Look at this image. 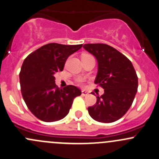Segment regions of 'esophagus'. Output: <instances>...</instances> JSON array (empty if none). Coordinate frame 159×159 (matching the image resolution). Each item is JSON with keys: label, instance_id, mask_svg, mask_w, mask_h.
<instances>
[{"label": "esophagus", "instance_id": "obj_1", "mask_svg": "<svg viewBox=\"0 0 159 159\" xmlns=\"http://www.w3.org/2000/svg\"><path fill=\"white\" fill-rule=\"evenodd\" d=\"M81 94H82L83 96H87L89 95V92H87L86 91H81Z\"/></svg>", "mask_w": 159, "mask_h": 159}]
</instances>
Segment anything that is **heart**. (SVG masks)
Masks as SVG:
<instances>
[{"instance_id":"heart-1","label":"heart","mask_w":159,"mask_h":159,"mask_svg":"<svg viewBox=\"0 0 159 159\" xmlns=\"http://www.w3.org/2000/svg\"><path fill=\"white\" fill-rule=\"evenodd\" d=\"M78 82L79 83H81V80H78Z\"/></svg>"}]
</instances>
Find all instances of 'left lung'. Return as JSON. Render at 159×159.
Returning a JSON list of instances; mask_svg holds the SVG:
<instances>
[{"instance_id":"8db88e82","label":"left lung","mask_w":159,"mask_h":159,"mask_svg":"<svg viewBox=\"0 0 159 159\" xmlns=\"http://www.w3.org/2000/svg\"><path fill=\"white\" fill-rule=\"evenodd\" d=\"M83 48L97 59L94 83L105 89L95 105L88 108L90 116L99 122H114L132 105L138 91L135 70L128 57L108 44H85Z\"/></svg>"}]
</instances>
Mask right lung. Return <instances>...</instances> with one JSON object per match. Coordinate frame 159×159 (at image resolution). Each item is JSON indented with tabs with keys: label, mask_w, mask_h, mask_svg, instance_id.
I'll list each match as a JSON object with an SVG mask.
<instances>
[{
	"label": "right lung",
	"mask_w": 159,
	"mask_h": 159,
	"mask_svg": "<svg viewBox=\"0 0 159 159\" xmlns=\"http://www.w3.org/2000/svg\"><path fill=\"white\" fill-rule=\"evenodd\" d=\"M82 44L50 43L30 54L23 62L20 75L21 94L28 109L46 122L59 121L69 112L75 98L81 91L74 85L59 89L54 75L62 71L70 54Z\"/></svg>",
	"instance_id": "add662e5"
}]
</instances>
